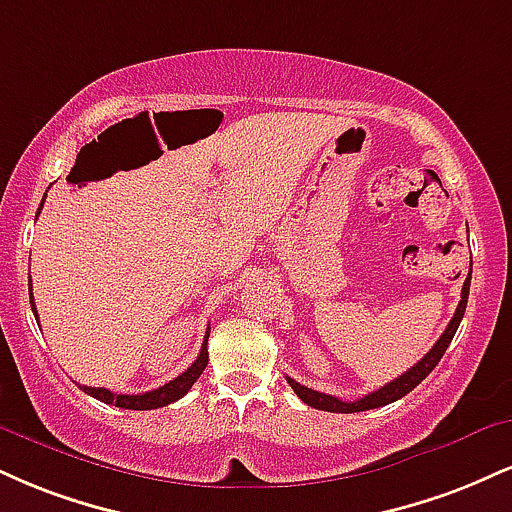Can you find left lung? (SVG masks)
<instances>
[{"instance_id":"obj_1","label":"left lung","mask_w":512,"mask_h":512,"mask_svg":"<svg viewBox=\"0 0 512 512\" xmlns=\"http://www.w3.org/2000/svg\"><path fill=\"white\" fill-rule=\"evenodd\" d=\"M470 281H472V267L463 283V293H460V303H458V307H455V315L451 322H448L446 331H443L439 341L432 346V350H429V353L424 355L415 367H410L408 372L400 374V377L389 381L386 386H381V389L367 393V396H362L357 400H341L336 396H329V393H319L315 389H307V386L298 384V381L291 377H286V381L291 384V389L298 393V398L303 400V403L310 405V408L326 410V412H362V410L381 408V405H389V403H393V400L408 396V393L415 389L417 384H422V379L429 377V372L439 365V360L443 357V353H446V348L451 346L455 331H458V326H460V319H463V315H465L467 295H470Z\"/></svg>"}]
</instances>
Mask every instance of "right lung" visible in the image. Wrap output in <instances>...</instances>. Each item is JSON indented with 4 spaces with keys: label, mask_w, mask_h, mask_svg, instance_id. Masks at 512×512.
Here are the masks:
<instances>
[{
    "label": "right lung",
    "mask_w": 512,
    "mask_h": 512,
    "mask_svg": "<svg viewBox=\"0 0 512 512\" xmlns=\"http://www.w3.org/2000/svg\"><path fill=\"white\" fill-rule=\"evenodd\" d=\"M28 293H30V307H33V315L38 317V307H35V303H33V283H28ZM207 338H209V326H207L205 341H202L200 355H197V360L193 362V365H190L183 374H178L174 381H169V384L159 386V389H155V391L138 393V396H128V393H112L109 389H92V386H80V389L88 393V396L102 400V403L116 405V408H123V410H155V408H164V405L174 403V400L186 396V393L193 389L195 381L200 379V374L205 372V367H207V362H209Z\"/></svg>",
    "instance_id": "add662e5"
}]
</instances>
